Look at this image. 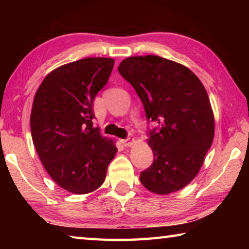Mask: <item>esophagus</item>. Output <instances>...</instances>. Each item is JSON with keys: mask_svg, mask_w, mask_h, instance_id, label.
Wrapping results in <instances>:
<instances>
[{"mask_svg": "<svg viewBox=\"0 0 249 249\" xmlns=\"http://www.w3.org/2000/svg\"><path fill=\"white\" fill-rule=\"evenodd\" d=\"M121 142H122V145H124L125 147H128L133 144L134 140L133 138H125V140H121Z\"/></svg>", "mask_w": 249, "mask_h": 249, "instance_id": "obj_1", "label": "esophagus"}]
</instances>
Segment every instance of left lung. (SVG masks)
<instances>
[{"label": "left lung", "instance_id": "1", "mask_svg": "<svg viewBox=\"0 0 249 249\" xmlns=\"http://www.w3.org/2000/svg\"><path fill=\"white\" fill-rule=\"evenodd\" d=\"M119 72L144 105L154 161L141 172L145 188L169 195L197 175L214 137V117L208 93L190 69L159 56L124 59Z\"/></svg>", "mask_w": 249, "mask_h": 249}]
</instances>
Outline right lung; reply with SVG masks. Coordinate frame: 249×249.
Segmentation results:
<instances>
[{"instance_id": "right-lung-1", "label": "right lung", "mask_w": 249, "mask_h": 249, "mask_svg": "<svg viewBox=\"0 0 249 249\" xmlns=\"http://www.w3.org/2000/svg\"><path fill=\"white\" fill-rule=\"evenodd\" d=\"M113 67V59L101 57L61 66L44 79L34 98V146L54 182L74 195L94 191L104 182L117 151L93 125V101Z\"/></svg>"}]
</instances>
